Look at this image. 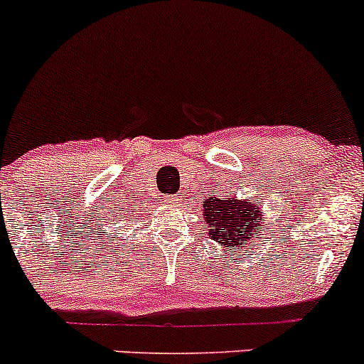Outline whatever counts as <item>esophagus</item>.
<instances>
[{
  "mask_svg": "<svg viewBox=\"0 0 364 364\" xmlns=\"http://www.w3.org/2000/svg\"><path fill=\"white\" fill-rule=\"evenodd\" d=\"M177 201H178L177 196H166V199H165L166 206H173V204H177Z\"/></svg>",
  "mask_w": 364,
  "mask_h": 364,
  "instance_id": "esophagus-1",
  "label": "esophagus"
}]
</instances>
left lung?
I'll return each instance as SVG.
<instances>
[{"instance_id":"obj_1","label":"left lung","mask_w":364,"mask_h":364,"mask_svg":"<svg viewBox=\"0 0 364 364\" xmlns=\"http://www.w3.org/2000/svg\"><path fill=\"white\" fill-rule=\"evenodd\" d=\"M263 204L261 199H239L234 191L204 199L203 218L210 239L234 255L255 244V237L263 235L261 230H264Z\"/></svg>"}]
</instances>
